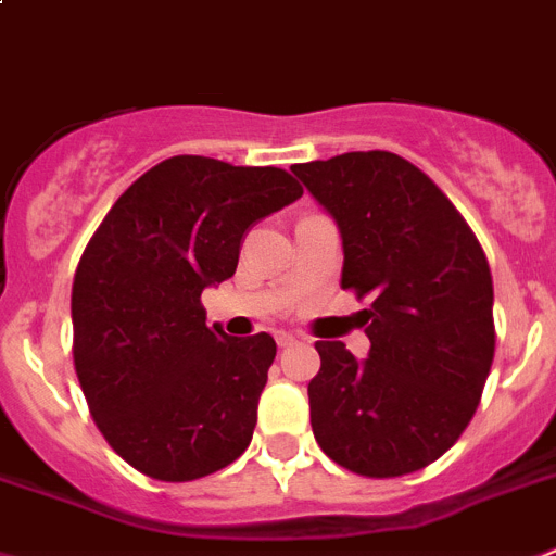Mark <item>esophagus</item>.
I'll return each mask as SVG.
<instances>
[{"label": "esophagus", "mask_w": 556, "mask_h": 556, "mask_svg": "<svg viewBox=\"0 0 556 556\" xmlns=\"http://www.w3.org/2000/svg\"><path fill=\"white\" fill-rule=\"evenodd\" d=\"M275 341H278V348H292V344H298V336L287 333V330H278V333H275Z\"/></svg>", "instance_id": "obj_1"}]
</instances>
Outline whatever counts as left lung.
Segmentation results:
<instances>
[{"instance_id":"1","label":"left lung","mask_w":556,"mask_h":556,"mask_svg":"<svg viewBox=\"0 0 556 556\" xmlns=\"http://www.w3.org/2000/svg\"><path fill=\"white\" fill-rule=\"evenodd\" d=\"M292 173L339 226L341 289L371 298L369 358L317 341L314 438L361 477L419 471L460 438L491 371L485 253L432 178L391 151H350Z\"/></svg>"}]
</instances>
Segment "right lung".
Instances as JSON below:
<instances>
[{"label":"right lung","mask_w":556,"mask_h":556,"mask_svg":"<svg viewBox=\"0 0 556 556\" xmlns=\"http://www.w3.org/2000/svg\"><path fill=\"white\" fill-rule=\"evenodd\" d=\"M300 195L281 167L170 156L115 201L81 253L76 378L106 444L142 475L201 480L251 444L275 339L206 325L201 292L237 273L253 223Z\"/></svg>","instance_id":"right-lung-1"}]
</instances>
